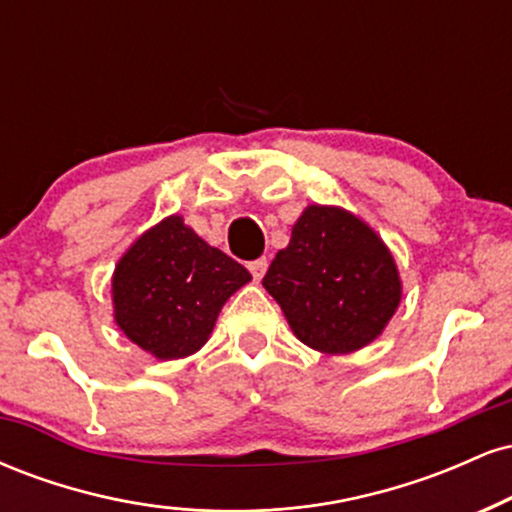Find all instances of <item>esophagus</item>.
<instances>
[{"label": "esophagus", "mask_w": 512, "mask_h": 512, "mask_svg": "<svg viewBox=\"0 0 512 512\" xmlns=\"http://www.w3.org/2000/svg\"><path fill=\"white\" fill-rule=\"evenodd\" d=\"M248 269H250L252 279H255V281H260L262 276H264V272H267V260H264V257H260V260L250 262V264H248Z\"/></svg>", "instance_id": "esophagus-1"}]
</instances>
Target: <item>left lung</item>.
<instances>
[{
	"mask_svg": "<svg viewBox=\"0 0 512 512\" xmlns=\"http://www.w3.org/2000/svg\"><path fill=\"white\" fill-rule=\"evenodd\" d=\"M262 286L293 334L322 354H351L378 339L402 301L392 252L358 216L310 204L276 252Z\"/></svg>",
	"mask_w": 512,
	"mask_h": 512,
	"instance_id": "1",
	"label": "left lung"
}]
</instances>
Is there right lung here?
<instances>
[{"label": "right lung", "mask_w": 512, "mask_h": 512, "mask_svg": "<svg viewBox=\"0 0 512 512\" xmlns=\"http://www.w3.org/2000/svg\"><path fill=\"white\" fill-rule=\"evenodd\" d=\"M250 279L243 264L168 216L117 262L115 322L161 361L190 356L207 344L223 303Z\"/></svg>", "instance_id": "add662e5"}]
</instances>
